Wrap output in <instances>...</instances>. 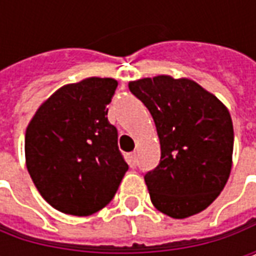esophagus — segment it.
Listing matches in <instances>:
<instances>
[{
    "label": "esophagus",
    "instance_id": "obj_1",
    "mask_svg": "<svg viewBox=\"0 0 256 256\" xmlns=\"http://www.w3.org/2000/svg\"><path fill=\"white\" fill-rule=\"evenodd\" d=\"M128 163L130 164V167L136 166V163H137V155H136V152H132V154H128Z\"/></svg>",
    "mask_w": 256,
    "mask_h": 256
}]
</instances>
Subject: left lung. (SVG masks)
I'll return each mask as SVG.
<instances>
[{
  "mask_svg": "<svg viewBox=\"0 0 256 256\" xmlns=\"http://www.w3.org/2000/svg\"><path fill=\"white\" fill-rule=\"evenodd\" d=\"M155 122L160 162L144 176L150 202L182 220L208 207L232 170L233 123L215 96L190 79L168 75L128 84Z\"/></svg>",
  "mask_w": 256,
  "mask_h": 256,
  "instance_id": "obj_1",
  "label": "left lung"
}]
</instances>
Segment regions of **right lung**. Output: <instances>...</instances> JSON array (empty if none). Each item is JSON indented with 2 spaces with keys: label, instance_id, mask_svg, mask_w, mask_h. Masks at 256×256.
<instances>
[{
  "label": "right lung",
  "instance_id": "right-lung-1",
  "mask_svg": "<svg viewBox=\"0 0 256 256\" xmlns=\"http://www.w3.org/2000/svg\"><path fill=\"white\" fill-rule=\"evenodd\" d=\"M118 82L88 78L54 92L26 132V163L38 192L64 214L104 208L128 170L108 108Z\"/></svg>",
  "mask_w": 256,
  "mask_h": 256
}]
</instances>
